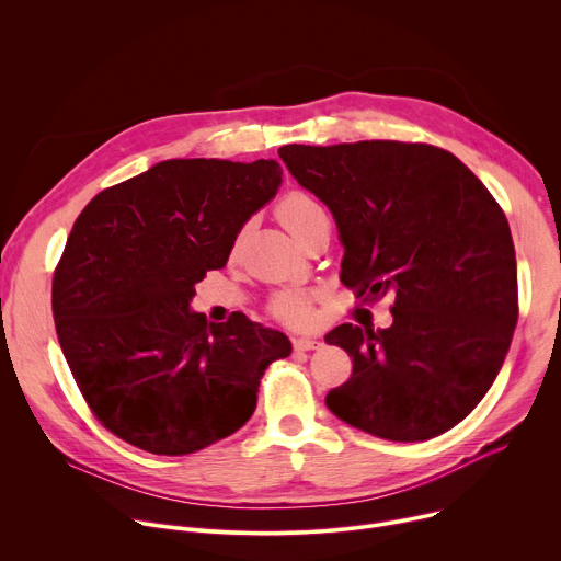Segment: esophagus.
Segmentation results:
<instances>
[{
  "mask_svg": "<svg viewBox=\"0 0 561 561\" xmlns=\"http://www.w3.org/2000/svg\"><path fill=\"white\" fill-rule=\"evenodd\" d=\"M319 346H322V342H319L317 337H295L293 340L295 351H317Z\"/></svg>",
  "mask_w": 561,
  "mask_h": 561,
  "instance_id": "obj_1",
  "label": "esophagus"
}]
</instances>
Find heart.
Here are the masks:
<instances>
[{"label": "heart", "mask_w": 561, "mask_h": 561, "mask_svg": "<svg viewBox=\"0 0 561 561\" xmlns=\"http://www.w3.org/2000/svg\"><path fill=\"white\" fill-rule=\"evenodd\" d=\"M322 208L317 206L314 199H310L306 193L293 191L288 195L282 197V202L277 204V217L282 219V224L297 234L301 230V226ZM310 304H312V295L304 293V290H284L279 293L273 304L271 310L273 314L284 324L290 327H304L310 319Z\"/></svg>", "instance_id": "b5f03b06"}]
</instances>
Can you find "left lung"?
Returning <instances> with one entry per match:
<instances>
[{
    "instance_id": "8db88e82",
    "label": "left lung",
    "mask_w": 561,
    "mask_h": 561,
    "mask_svg": "<svg viewBox=\"0 0 561 561\" xmlns=\"http://www.w3.org/2000/svg\"><path fill=\"white\" fill-rule=\"evenodd\" d=\"M279 157L331 208L342 282L364 304L392 297L388 329L342 324L327 335L353 357V375L327 407L390 442L450 431L493 386L517 324L504 210L453 152L431 144H288Z\"/></svg>"
}]
</instances>
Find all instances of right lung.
Returning a JSON list of instances; mask_svg holds the SVG:
<instances>
[{"label":"right lung","instance_id":"add662e5","mask_svg":"<svg viewBox=\"0 0 561 561\" xmlns=\"http://www.w3.org/2000/svg\"><path fill=\"white\" fill-rule=\"evenodd\" d=\"M279 184L275 159H167L75 219L53 275L57 340L91 413L119 439L188 455L251 420L288 337L242 312L208 324L188 304Z\"/></svg>","mask_w":561,"mask_h":561}]
</instances>
